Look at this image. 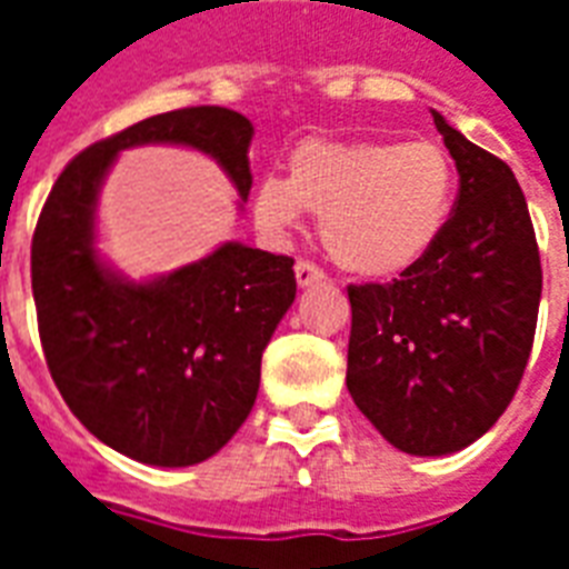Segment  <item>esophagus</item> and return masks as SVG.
I'll return each instance as SVG.
<instances>
[{
  "mask_svg": "<svg viewBox=\"0 0 569 569\" xmlns=\"http://www.w3.org/2000/svg\"><path fill=\"white\" fill-rule=\"evenodd\" d=\"M295 280H298L301 289H307V286L325 283V271H321L319 266L307 262V259H298V266H295Z\"/></svg>",
  "mask_w": 569,
  "mask_h": 569,
  "instance_id": "1",
  "label": "esophagus"
}]
</instances>
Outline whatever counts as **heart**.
Returning <instances> with one entry per match:
<instances>
[{"label": "heart", "instance_id": "1", "mask_svg": "<svg viewBox=\"0 0 569 569\" xmlns=\"http://www.w3.org/2000/svg\"><path fill=\"white\" fill-rule=\"evenodd\" d=\"M455 203V168L433 141H303L289 177L266 173L253 214L271 236L321 214V241L339 268L360 277H396L413 268L446 230Z\"/></svg>", "mask_w": 569, "mask_h": 569}]
</instances>
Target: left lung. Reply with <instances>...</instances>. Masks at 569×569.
Masks as SVG:
<instances>
[{
    "label": "left lung",
    "mask_w": 569,
    "mask_h": 569,
    "mask_svg": "<svg viewBox=\"0 0 569 569\" xmlns=\"http://www.w3.org/2000/svg\"><path fill=\"white\" fill-rule=\"evenodd\" d=\"M460 189L446 230L392 283L348 286V392L398 451L440 458L511 405L538 325V241L520 182L440 111Z\"/></svg>",
    "instance_id": "1"
}]
</instances>
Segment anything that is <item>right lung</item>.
<instances>
[{
    "mask_svg": "<svg viewBox=\"0 0 569 569\" xmlns=\"http://www.w3.org/2000/svg\"><path fill=\"white\" fill-rule=\"evenodd\" d=\"M250 120L221 106L147 118L67 164L31 239L49 375L88 431L150 467L221 451L259 392L262 351L295 301V259L223 241L171 274L129 280L97 250V200L120 150H200L250 194Z\"/></svg>",
    "mask_w": 569,
    "mask_h": 569,
    "instance_id": "1",
    "label": "right lung"
}]
</instances>
